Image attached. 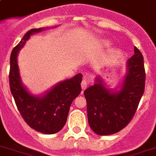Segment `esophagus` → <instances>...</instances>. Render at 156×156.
<instances>
[{
    "label": "esophagus",
    "mask_w": 156,
    "mask_h": 156,
    "mask_svg": "<svg viewBox=\"0 0 156 156\" xmlns=\"http://www.w3.org/2000/svg\"><path fill=\"white\" fill-rule=\"evenodd\" d=\"M87 85H88V82L85 80H83L82 82H81V87H82V89L83 90H85L87 88Z\"/></svg>",
    "instance_id": "34e87169"
}]
</instances>
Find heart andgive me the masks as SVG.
Returning <instances> with one entry per match:
<instances>
[{"mask_svg": "<svg viewBox=\"0 0 156 156\" xmlns=\"http://www.w3.org/2000/svg\"><path fill=\"white\" fill-rule=\"evenodd\" d=\"M103 44H104V45H108L109 42H108V41H104V42H103Z\"/></svg>", "mask_w": 156, "mask_h": 156, "instance_id": "heart-1", "label": "heart"}]
</instances>
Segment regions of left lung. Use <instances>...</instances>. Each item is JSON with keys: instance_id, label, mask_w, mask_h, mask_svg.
I'll return each mask as SVG.
<instances>
[{"instance_id": "obj_1", "label": "left lung", "mask_w": 156, "mask_h": 156, "mask_svg": "<svg viewBox=\"0 0 156 156\" xmlns=\"http://www.w3.org/2000/svg\"><path fill=\"white\" fill-rule=\"evenodd\" d=\"M127 60V72L119 90L107 87L97 76L95 83L84 91L90 127L100 136L119 132L135 115L145 87L144 57L136 47Z\"/></svg>"}]
</instances>
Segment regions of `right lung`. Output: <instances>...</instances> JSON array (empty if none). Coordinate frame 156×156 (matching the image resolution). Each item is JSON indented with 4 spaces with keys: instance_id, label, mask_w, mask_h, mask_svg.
<instances>
[{
    "instance_id": "1",
    "label": "right lung",
    "mask_w": 156,
    "mask_h": 156,
    "mask_svg": "<svg viewBox=\"0 0 156 156\" xmlns=\"http://www.w3.org/2000/svg\"><path fill=\"white\" fill-rule=\"evenodd\" d=\"M48 28L28 31L10 56L9 85L18 110L33 129L44 134H55L65 125L71 104L81 92L82 74L59 82L41 96H35L23 85L17 63L20 51L30 36Z\"/></svg>"
}]
</instances>
